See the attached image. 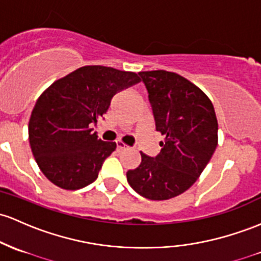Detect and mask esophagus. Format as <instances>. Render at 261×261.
<instances>
[{
  "mask_svg": "<svg viewBox=\"0 0 261 261\" xmlns=\"http://www.w3.org/2000/svg\"><path fill=\"white\" fill-rule=\"evenodd\" d=\"M116 145H117V150H119V151H124V150H127V148H128V146L122 144L121 141H117Z\"/></svg>",
  "mask_w": 261,
  "mask_h": 261,
  "instance_id": "1",
  "label": "esophagus"
}]
</instances>
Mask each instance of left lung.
<instances>
[{
  "label": "left lung",
  "mask_w": 261,
  "mask_h": 261,
  "mask_svg": "<svg viewBox=\"0 0 261 261\" xmlns=\"http://www.w3.org/2000/svg\"><path fill=\"white\" fill-rule=\"evenodd\" d=\"M148 93L156 131L165 140L156 157L141 152V163L126 173L140 196L173 198L197 181L216 151L218 121L213 104L198 87L166 70L140 71Z\"/></svg>",
  "instance_id": "obj_1"
}]
</instances>
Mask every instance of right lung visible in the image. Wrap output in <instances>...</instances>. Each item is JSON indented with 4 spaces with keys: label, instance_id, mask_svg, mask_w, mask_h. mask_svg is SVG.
Segmentation results:
<instances>
[{
    "label": "right lung",
    "instance_id": "right-lung-1",
    "mask_svg": "<svg viewBox=\"0 0 261 261\" xmlns=\"http://www.w3.org/2000/svg\"><path fill=\"white\" fill-rule=\"evenodd\" d=\"M140 82L133 71L87 65L57 80L39 96L28 125L37 165L51 183L75 191L98 178L115 142L99 140L91 126L116 93Z\"/></svg>",
    "mask_w": 261,
    "mask_h": 261
}]
</instances>
